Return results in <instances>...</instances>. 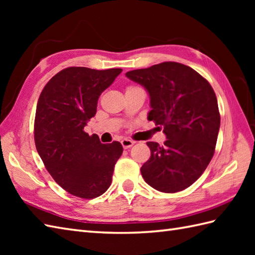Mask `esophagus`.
I'll list each match as a JSON object with an SVG mask.
<instances>
[{
	"instance_id": "obj_1",
	"label": "esophagus",
	"mask_w": 255,
	"mask_h": 255,
	"mask_svg": "<svg viewBox=\"0 0 255 255\" xmlns=\"http://www.w3.org/2000/svg\"><path fill=\"white\" fill-rule=\"evenodd\" d=\"M121 142H122V145H123L124 149L130 148L134 144V141H132V140H130V139H123Z\"/></svg>"
}]
</instances>
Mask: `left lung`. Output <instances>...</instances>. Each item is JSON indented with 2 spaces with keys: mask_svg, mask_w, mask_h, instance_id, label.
I'll use <instances>...</instances> for the list:
<instances>
[{
  "mask_svg": "<svg viewBox=\"0 0 255 255\" xmlns=\"http://www.w3.org/2000/svg\"><path fill=\"white\" fill-rule=\"evenodd\" d=\"M147 90L149 121L163 127V145L147 142L150 159L141 166L145 183L156 191L176 193L191 186L213 158L220 127L215 92L185 64L162 62L126 73Z\"/></svg>",
  "mask_w": 255,
  "mask_h": 255,
  "instance_id": "obj_1",
  "label": "left lung"
}]
</instances>
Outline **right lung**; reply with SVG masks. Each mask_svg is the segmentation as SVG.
Segmentation results:
<instances>
[{
    "label": "right lung",
    "mask_w": 255,
    "mask_h": 255,
    "mask_svg": "<svg viewBox=\"0 0 255 255\" xmlns=\"http://www.w3.org/2000/svg\"><path fill=\"white\" fill-rule=\"evenodd\" d=\"M122 69H63L41 91L35 117L38 154L59 185L81 198H95L111 186L121 142L102 143L84 127L95 116L101 94Z\"/></svg>",
    "instance_id": "add662e5"
}]
</instances>
